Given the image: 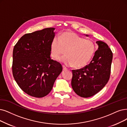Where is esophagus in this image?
I'll use <instances>...</instances> for the list:
<instances>
[{"instance_id":"1","label":"esophagus","mask_w":127,"mask_h":127,"mask_svg":"<svg viewBox=\"0 0 127 127\" xmlns=\"http://www.w3.org/2000/svg\"><path fill=\"white\" fill-rule=\"evenodd\" d=\"M63 70H66L67 69V68L66 67H65L64 65H63Z\"/></svg>"}]
</instances>
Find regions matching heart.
I'll return each mask as SVG.
<instances>
[{
  "mask_svg": "<svg viewBox=\"0 0 127 127\" xmlns=\"http://www.w3.org/2000/svg\"><path fill=\"white\" fill-rule=\"evenodd\" d=\"M95 45L90 39H85L76 34L65 32L59 37L55 36L50 44L52 57L57 58L64 52L65 54L59 58L60 62L68 66L81 68L87 64L95 52Z\"/></svg>",
  "mask_w": 127,
  "mask_h": 127,
  "instance_id": "heart-1",
  "label": "heart"
}]
</instances>
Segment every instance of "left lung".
<instances>
[{
    "instance_id": "1",
    "label": "left lung",
    "mask_w": 127,
    "mask_h": 127,
    "mask_svg": "<svg viewBox=\"0 0 127 127\" xmlns=\"http://www.w3.org/2000/svg\"><path fill=\"white\" fill-rule=\"evenodd\" d=\"M96 43L98 48L90 63L81 69L72 70V88L76 94L84 98L99 92L110 78L113 53L106 43Z\"/></svg>"
}]
</instances>
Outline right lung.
<instances>
[{
    "label": "right lung",
    "instance_id": "1",
    "mask_svg": "<svg viewBox=\"0 0 127 127\" xmlns=\"http://www.w3.org/2000/svg\"><path fill=\"white\" fill-rule=\"evenodd\" d=\"M54 30L48 28L25 34L13 48L14 79L23 91L33 97L48 94L63 70L61 64L50 57Z\"/></svg>",
    "mask_w": 127,
    "mask_h": 127
}]
</instances>
